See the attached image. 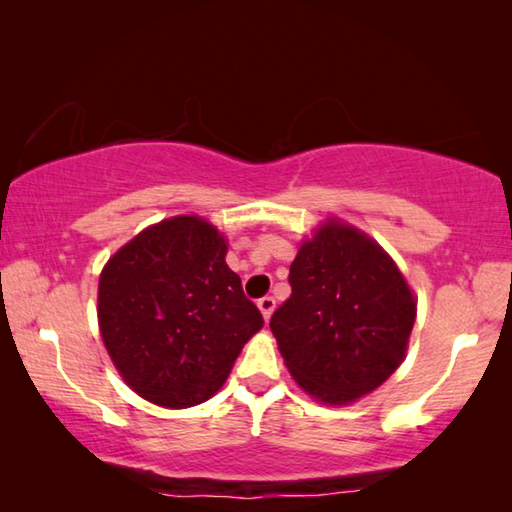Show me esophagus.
<instances>
[{"label": "esophagus", "instance_id": "obj_1", "mask_svg": "<svg viewBox=\"0 0 512 512\" xmlns=\"http://www.w3.org/2000/svg\"><path fill=\"white\" fill-rule=\"evenodd\" d=\"M257 307H259V311H262L264 320H268V318H271V314H273V309H275V298H273V296L259 298V300H257Z\"/></svg>", "mask_w": 512, "mask_h": 512}]
</instances>
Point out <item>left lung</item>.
Returning a JSON list of instances; mask_svg holds the SVG:
<instances>
[{"label": "left lung", "instance_id": "8db88e82", "mask_svg": "<svg viewBox=\"0 0 512 512\" xmlns=\"http://www.w3.org/2000/svg\"><path fill=\"white\" fill-rule=\"evenodd\" d=\"M271 316L291 377L325 404H348L393 375L415 323L400 268L352 225L325 223L289 268Z\"/></svg>", "mask_w": 512, "mask_h": 512}]
</instances>
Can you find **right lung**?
I'll list each match as a JSON object with an SVG mask.
<instances>
[{"label":"right lung","mask_w":512,"mask_h":512,"mask_svg":"<svg viewBox=\"0 0 512 512\" xmlns=\"http://www.w3.org/2000/svg\"><path fill=\"white\" fill-rule=\"evenodd\" d=\"M225 250L210 223L176 216L142 230L103 268L101 339L144 400L169 409L205 402L262 329Z\"/></svg>","instance_id":"right-lung-1"}]
</instances>
